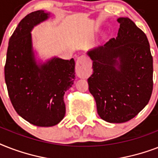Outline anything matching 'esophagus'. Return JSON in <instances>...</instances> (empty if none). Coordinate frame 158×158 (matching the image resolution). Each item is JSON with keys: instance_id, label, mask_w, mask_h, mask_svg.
<instances>
[{"instance_id": "1", "label": "esophagus", "mask_w": 158, "mask_h": 158, "mask_svg": "<svg viewBox=\"0 0 158 158\" xmlns=\"http://www.w3.org/2000/svg\"><path fill=\"white\" fill-rule=\"evenodd\" d=\"M89 58L86 56H79L76 60L75 72L79 78H87L89 74Z\"/></svg>"}]
</instances>
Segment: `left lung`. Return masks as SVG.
I'll use <instances>...</instances> for the list:
<instances>
[{
  "mask_svg": "<svg viewBox=\"0 0 158 158\" xmlns=\"http://www.w3.org/2000/svg\"><path fill=\"white\" fill-rule=\"evenodd\" d=\"M117 37L88 52L94 73L88 79L99 116L123 123L148 103L153 88V65L146 34L129 18H119Z\"/></svg>",
  "mask_w": 158,
  "mask_h": 158,
  "instance_id": "left-lung-1",
  "label": "left lung"
}]
</instances>
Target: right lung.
<instances>
[{
  "label": "right lung",
  "mask_w": 158,
  "mask_h": 158,
  "mask_svg": "<svg viewBox=\"0 0 158 158\" xmlns=\"http://www.w3.org/2000/svg\"><path fill=\"white\" fill-rule=\"evenodd\" d=\"M37 10L19 22L9 40L5 80L15 110L37 126H53L64 118V94L74 84V60L53 58L38 65L32 48L31 30L48 18Z\"/></svg>",
  "instance_id": "1"
}]
</instances>
